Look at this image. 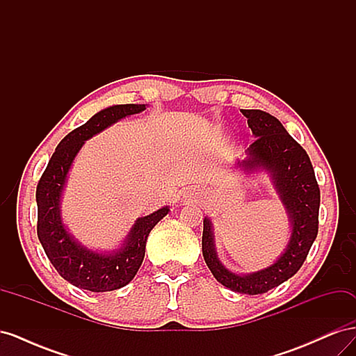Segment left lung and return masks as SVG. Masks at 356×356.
<instances>
[{
    "label": "left lung",
    "mask_w": 356,
    "mask_h": 356,
    "mask_svg": "<svg viewBox=\"0 0 356 356\" xmlns=\"http://www.w3.org/2000/svg\"><path fill=\"white\" fill-rule=\"evenodd\" d=\"M248 118L255 141L246 149V159L238 160L248 175L267 172L291 222V236L277 260L261 270L234 273L225 267L215 251L212 221L203 218L202 252L213 277L234 293L257 296L267 293L294 276L303 266L318 234L321 193L307 153L291 136L276 117L261 110H241Z\"/></svg>",
    "instance_id": "8db88e82"
}]
</instances>
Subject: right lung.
Segmentation results:
<instances>
[{"label":"right lung","mask_w":356,"mask_h":356,"mask_svg":"<svg viewBox=\"0 0 356 356\" xmlns=\"http://www.w3.org/2000/svg\"><path fill=\"white\" fill-rule=\"evenodd\" d=\"M145 104L113 105L74 129L56 147L37 186V234L58 273L74 286L105 293L126 286L135 277L145 255V243L154 225L169 213V207L136 218L123 242L113 251H95L80 243L62 221L60 202L70 169L84 143L124 117L143 113Z\"/></svg>","instance_id":"right-lung-1"}]
</instances>
